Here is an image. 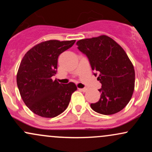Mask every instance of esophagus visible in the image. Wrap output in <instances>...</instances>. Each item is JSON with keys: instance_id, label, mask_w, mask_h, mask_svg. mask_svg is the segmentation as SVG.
Masks as SVG:
<instances>
[{"instance_id": "34e87169", "label": "esophagus", "mask_w": 152, "mask_h": 152, "mask_svg": "<svg viewBox=\"0 0 152 152\" xmlns=\"http://www.w3.org/2000/svg\"><path fill=\"white\" fill-rule=\"evenodd\" d=\"M81 91H83V92H86L87 91V88H78Z\"/></svg>"}]
</instances>
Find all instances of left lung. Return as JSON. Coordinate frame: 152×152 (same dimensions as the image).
<instances>
[{
    "label": "left lung",
    "mask_w": 152,
    "mask_h": 152,
    "mask_svg": "<svg viewBox=\"0 0 152 152\" xmlns=\"http://www.w3.org/2000/svg\"><path fill=\"white\" fill-rule=\"evenodd\" d=\"M76 45L102 83L100 99L91 104V109L104 115L121 111L132 99L135 83L134 66L126 52L106 36L80 40Z\"/></svg>",
    "instance_id": "obj_1"
}]
</instances>
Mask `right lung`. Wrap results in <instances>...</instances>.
Listing matches in <instances>:
<instances>
[{
  "mask_svg": "<svg viewBox=\"0 0 152 152\" xmlns=\"http://www.w3.org/2000/svg\"><path fill=\"white\" fill-rule=\"evenodd\" d=\"M76 41L50 40L33 47L25 54L17 74V86L27 107L38 116L53 118L66 109L75 83H59L51 77L57 72L58 56Z\"/></svg>",
  "mask_w": 152,
  "mask_h": 152,
  "instance_id": "1",
  "label": "right lung"
}]
</instances>
